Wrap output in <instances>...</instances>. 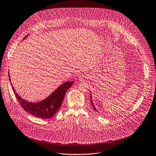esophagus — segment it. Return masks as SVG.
Here are the masks:
<instances>
[{"instance_id":"obj_1","label":"esophagus","mask_w":156,"mask_h":156,"mask_svg":"<svg viewBox=\"0 0 156 156\" xmlns=\"http://www.w3.org/2000/svg\"><path fill=\"white\" fill-rule=\"evenodd\" d=\"M86 76H84V75H81L80 77H79V80H80V81H83V80H84L85 79H86Z\"/></svg>"}]
</instances>
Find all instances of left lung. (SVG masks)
I'll list each match as a JSON object with an SVG mask.
<instances>
[{
    "mask_svg": "<svg viewBox=\"0 0 156 156\" xmlns=\"http://www.w3.org/2000/svg\"><path fill=\"white\" fill-rule=\"evenodd\" d=\"M90 99L91 104H92V105L94 110L95 111H97V110H96V107H95V106H94V102H93V100H92V95L91 93H90Z\"/></svg>",
    "mask_w": 156,
    "mask_h": 156,
    "instance_id": "1",
    "label": "left lung"
}]
</instances>
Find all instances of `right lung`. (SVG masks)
<instances>
[{"mask_svg":"<svg viewBox=\"0 0 156 156\" xmlns=\"http://www.w3.org/2000/svg\"><path fill=\"white\" fill-rule=\"evenodd\" d=\"M28 36V35H27L23 40ZM8 76L13 92L22 107L31 115L42 119H49L55 115L61 107L64 95L67 90L74 83V81H70L64 83L46 98L35 102H29L28 101L23 99L19 94L16 92V90L11 82V78L9 72Z\"/></svg>","mask_w":156,"mask_h":156,"instance_id":"add662e5","label":"right lung"}]
</instances>
